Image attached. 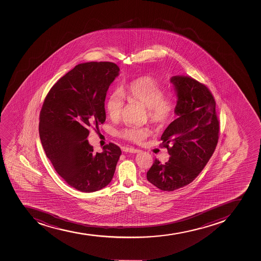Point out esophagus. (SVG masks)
I'll return each instance as SVG.
<instances>
[{
	"instance_id": "1",
	"label": "esophagus",
	"mask_w": 261,
	"mask_h": 261,
	"mask_svg": "<svg viewBox=\"0 0 261 261\" xmlns=\"http://www.w3.org/2000/svg\"><path fill=\"white\" fill-rule=\"evenodd\" d=\"M125 152H129V153H138L139 152V149H134V148H132V147H126L124 149Z\"/></svg>"
}]
</instances>
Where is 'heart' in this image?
Segmentation results:
<instances>
[{
    "mask_svg": "<svg viewBox=\"0 0 261 261\" xmlns=\"http://www.w3.org/2000/svg\"><path fill=\"white\" fill-rule=\"evenodd\" d=\"M124 99L146 107L150 122L163 125L171 121L176 110V99L172 94H163V88L151 77H142L128 83L121 90H115L106 102V110L112 119L119 118ZM120 134L129 141L140 143L149 135L148 127H125Z\"/></svg>",
    "mask_w": 261,
    "mask_h": 261,
    "instance_id": "1",
    "label": "heart"
}]
</instances>
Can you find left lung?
<instances>
[{
  "label": "left lung",
  "mask_w": 261,
  "mask_h": 261,
  "mask_svg": "<svg viewBox=\"0 0 261 261\" xmlns=\"http://www.w3.org/2000/svg\"><path fill=\"white\" fill-rule=\"evenodd\" d=\"M171 83L178 117L161 138L171 157L164 165L155 160L147 172V180L163 191H173L196 178L216 149L220 130L216 101L205 85L185 76H174Z\"/></svg>",
  "instance_id": "1"
}]
</instances>
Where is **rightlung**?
I'll use <instances>...</instances> for the list:
<instances>
[{
  "label": "right lung",
  "mask_w": 261,
  "mask_h": 261,
  "mask_svg": "<svg viewBox=\"0 0 261 261\" xmlns=\"http://www.w3.org/2000/svg\"><path fill=\"white\" fill-rule=\"evenodd\" d=\"M119 72L113 62L77 64L53 85L40 112L39 132L46 156L67 184L81 192L107 186L122 154L112 143L94 153L88 141L90 128L106 121L107 90Z\"/></svg>",
  "instance_id": "right-lung-1"
}]
</instances>
